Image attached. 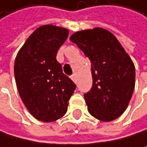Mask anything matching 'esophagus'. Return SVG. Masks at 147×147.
I'll return each mask as SVG.
<instances>
[{
	"instance_id": "34e87169",
	"label": "esophagus",
	"mask_w": 147,
	"mask_h": 147,
	"mask_svg": "<svg viewBox=\"0 0 147 147\" xmlns=\"http://www.w3.org/2000/svg\"><path fill=\"white\" fill-rule=\"evenodd\" d=\"M71 80L74 81V82H76V80H77V77H76V75L75 74H73L72 76H71Z\"/></svg>"
}]
</instances>
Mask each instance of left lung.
I'll use <instances>...</instances> for the list:
<instances>
[{
    "label": "left lung",
    "mask_w": 147,
    "mask_h": 147,
    "mask_svg": "<svg viewBox=\"0 0 147 147\" xmlns=\"http://www.w3.org/2000/svg\"><path fill=\"white\" fill-rule=\"evenodd\" d=\"M69 40L91 62L93 85L84 95L89 113L102 122L117 119L126 110L136 85L131 57L115 35L104 28L79 31Z\"/></svg>",
    "instance_id": "1"
}]
</instances>
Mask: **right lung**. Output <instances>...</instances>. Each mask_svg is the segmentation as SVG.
Masks as SVG:
<instances>
[{
	"instance_id": "obj_1",
	"label": "right lung",
	"mask_w": 147,
	"mask_h": 147,
	"mask_svg": "<svg viewBox=\"0 0 147 147\" xmlns=\"http://www.w3.org/2000/svg\"><path fill=\"white\" fill-rule=\"evenodd\" d=\"M67 36L66 28L39 26L15 57L14 77L20 97L28 112L43 123L55 122L65 115L76 89L56 59Z\"/></svg>"
}]
</instances>
